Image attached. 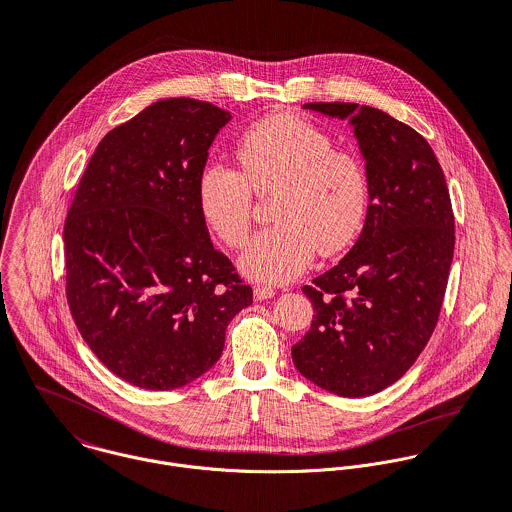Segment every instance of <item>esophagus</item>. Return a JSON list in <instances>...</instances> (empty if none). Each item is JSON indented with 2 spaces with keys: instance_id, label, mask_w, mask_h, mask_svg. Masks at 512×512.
<instances>
[{
  "instance_id": "1",
  "label": "esophagus",
  "mask_w": 512,
  "mask_h": 512,
  "mask_svg": "<svg viewBox=\"0 0 512 512\" xmlns=\"http://www.w3.org/2000/svg\"><path fill=\"white\" fill-rule=\"evenodd\" d=\"M274 294H276V290L270 288V286H256V288H254V300H258V302L268 300V298H272Z\"/></svg>"
}]
</instances>
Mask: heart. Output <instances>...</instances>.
Masks as SVG:
<instances>
[{
	"mask_svg": "<svg viewBox=\"0 0 512 512\" xmlns=\"http://www.w3.org/2000/svg\"><path fill=\"white\" fill-rule=\"evenodd\" d=\"M238 171L210 163L196 184L210 230L228 246H242L252 222V193L276 190L274 226L252 238L240 258L256 282L296 278L318 250L338 254L359 234L369 202L363 165L336 149L330 135L296 115H274L250 127L236 145Z\"/></svg>",
	"mask_w": 512,
	"mask_h": 512,
	"instance_id": "1",
	"label": "heart"
}]
</instances>
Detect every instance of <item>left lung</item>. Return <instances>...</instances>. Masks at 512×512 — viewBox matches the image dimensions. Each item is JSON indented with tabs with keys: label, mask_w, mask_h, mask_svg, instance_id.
<instances>
[{
	"label": "left lung",
	"mask_w": 512,
	"mask_h": 512,
	"mask_svg": "<svg viewBox=\"0 0 512 512\" xmlns=\"http://www.w3.org/2000/svg\"><path fill=\"white\" fill-rule=\"evenodd\" d=\"M304 109L353 129L369 204L351 250L302 288L314 320L292 359L318 387L367 397L415 363L439 320L455 248L449 188L429 143L391 115L357 103Z\"/></svg>",
	"instance_id": "1"
}]
</instances>
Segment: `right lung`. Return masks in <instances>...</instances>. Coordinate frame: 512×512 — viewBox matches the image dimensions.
Returning a JSON list of instances; mask_svg holds the SVG:
<instances>
[{
  "mask_svg": "<svg viewBox=\"0 0 512 512\" xmlns=\"http://www.w3.org/2000/svg\"><path fill=\"white\" fill-rule=\"evenodd\" d=\"M230 119L186 97L149 105L103 137L67 212L71 316L99 361L137 387L167 391L206 373L252 304L196 194Z\"/></svg>",
  "mask_w": 512,
  "mask_h": 512,
  "instance_id": "add662e5",
  "label": "right lung"
}]
</instances>
